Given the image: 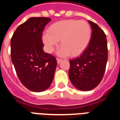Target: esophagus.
I'll use <instances>...</instances> for the list:
<instances>
[{
  "label": "esophagus",
  "instance_id": "esophagus-1",
  "mask_svg": "<svg viewBox=\"0 0 120 120\" xmlns=\"http://www.w3.org/2000/svg\"><path fill=\"white\" fill-rule=\"evenodd\" d=\"M62 61V59H61V58H57V63L58 64H60L61 62Z\"/></svg>",
  "mask_w": 120,
  "mask_h": 120
}]
</instances>
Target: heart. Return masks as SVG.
<instances>
[{
	"instance_id": "b5f03b06",
	"label": "heart",
	"mask_w": 120,
	"mask_h": 120,
	"mask_svg": "<svg viewBox=\"0 0 120 120\" xmlns=\"http://www.w3.org/2000/svg\"><path fill=\"white\" fill-rule=\"evenodd\" d=\"M92 30L90 24L83 20L69 19L56 22L50 26L42 40L48 52H52L60 40V55L76 56L87 49L90 42Z\"/></svg>"
}]
</instances>
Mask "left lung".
Returning a JSON list of instances; mask_svg holds the SVG:
<instances>
[{
  "label": "left lung",
  "mask_w": 120,
  "mask_h": 120,
  "mask_svg": "<svg viewBox=\"0 0 120 120\" xmlns=\"http://www.w3.org/2000/svg\"><path fill=\"white\" fill-rule=\"evenodd\" d=\"M89 22L92 28L90 43L79 57L69 60V77L73 86L84 91L92 90L100 83L108 59L105 33L94 22Z\"/></svg>",
  "instance_id": "8db88e82"
}]
</instances>
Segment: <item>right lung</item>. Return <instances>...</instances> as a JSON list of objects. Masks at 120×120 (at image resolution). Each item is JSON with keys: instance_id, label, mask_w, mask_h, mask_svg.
Instances as JSON below:
<instances>
[{"instance_id": "add662e5", "label": "right lung", "mask_w": 120, "mask_h": 120, "mask_svg": "<svg viewBox=\"0 0 120 120\" xmlns=\"http://www.w3.org/2000/svg\"><path fill=\"white\" fill-rule=\"evenodd\" d=\"M47 17H31L20 24L11 39V57L24 86L34 92L47 89L57 65L56 58L44 52L42 33L50 22Z\"/></svg>"}]
</instances>
